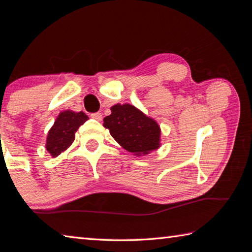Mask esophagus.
<instances>
[{
  "label": "esophagus",
  "instance_id": "esophagus-1",
  "mask_svg": "<svg viewBox=\"0 0 252 252\" xmlns=\"http://www.w3.org/2000/svg\"><path fill=\"white\" fill-rule=\"evenodd\" d=\"M91 118H93L94 120L101 121V119H103V116H101L100 112H95V114H92V115H91Z\"/></svg>",
  "mask_w": 252,
  "mask_h": 252
}]
</instances>
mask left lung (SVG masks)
<instances>
[{
    "instance_id": "obj_1",
    "label": "left lung",
    "mask_w": 252,
    "mask_h": 252,
    "mask_svg": "<svg viewBox=\"0 0 252 252\" xmlns=\"http://www.w3.org/2000/svg\"><path fill=\"white\" fill-rule=\"evenodd\" d=\"M110 110L103 126L120 146L135 156H145L160 147L161 130L156 120L131 104H116Z\"/></svg>"
}]
</instances>
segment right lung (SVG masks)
Listing matches in <instances>:
<instances>
[{
    "label": "right lung",
    "mask_w": 252,
    "mask_h": 252,
    "mask_svg": "<svg viewBox=\"0 0 252 252\" xmlns=\"http://www.w3.org/2000/svg\"><path fill=\"white\" fill-rule=\"evenodd\" d=\"M88 119L89 117L83 111L63 110L60 112L54 125L47 133L45 144L46 151L53 158H56L71 145L79 126Z\"/></svg>",
    "instance_id": "add662e5"
}]
</instances>
